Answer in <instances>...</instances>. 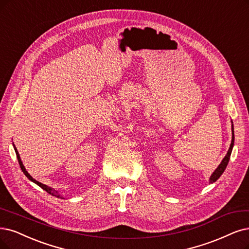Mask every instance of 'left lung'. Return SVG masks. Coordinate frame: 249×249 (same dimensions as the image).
Segmentation results:
<instances>
[{
  "label": "left lung",
  "instance_id": "8db88e82",
  "mask_svg": "<svg viewBox=\"0 0 249 249\" xmlns=\"http://www.w3.org/2000/svg\"><path fill=\"white\" fill-rule=\"evenodd\" d=\"M234 140H235V136H234V127H233V124H232V142H231V145H230L229 148V151L227 153V155L225 156V158L223 159V161L220 162V164L218 165V167L214 170V172L211 174V177L209 178V182L213 183L214 181H216L219 177L222 176V174L224 173L227 165L229 163V160H230V157H231V153H232V150H233V145H234Z\"/></svg>",
  "mask_w": 249,
  "mask_h": 249
}]
</instances>
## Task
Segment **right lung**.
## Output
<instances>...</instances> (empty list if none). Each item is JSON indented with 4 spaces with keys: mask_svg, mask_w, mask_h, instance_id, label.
Segmentation results:
<instances>
[{
    "mask_svg": "<svg viewBox=\"0 0 249 249\" xmlns=\"http://www.w3.org/2000/svg\"><path fill=\"white\" fill-rule=\"evenodd\" d=\"M13 146H14V150H15V153H16V156H17V159H18V163H19V166H20V168H21V170H22V172L25 174V177L29 178L30 180H32L33 182H35V183H36V185H38L39 187H41L43 190H45L46 192L47 193H49V194H51V195H53V196H55V197H58V198H62L60 195H58V193H57V191H55L54 189H52V188H50V187H48V186H46V185H44V183H41V182H39L38 180H36L35 178H33L32 177H31V174L26 171V169H25V167L23 166V164H22V162H21V159H20V156H19V154H18V152H17V149L15 148V145L13 144Z\"/></svg>",
    "mask_w": 249,
    "mask_h": 249,
    "instance_id": "right-lung-1",
    "label": "right lung"
}]
</instances>
